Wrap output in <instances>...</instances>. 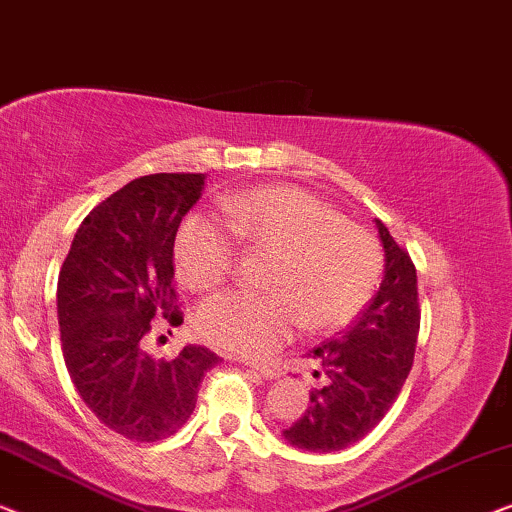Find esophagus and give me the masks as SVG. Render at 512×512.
Masks as SVG:
<instances>
[{
    "label": "esophagus",
    "instance_id": "esophagus-1",
    "mask_svg": "<svg viewBox=\"0 0 512 512\" xmlns=\"http://www.w3.org/2000/svg\"><path fill=\"white\" fill-rule=\"evenodd\" d=\"M250 369H255L259 376L262 378H266V380H273V378H278L280 376V369H276V366H266V364H250V362H246Z\"/></svg>",
    "mask_w": 512,
    "mask_h": 512
}]
</instances>
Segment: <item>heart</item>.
<instances>
[{
  "label": "heart",
  "mask_w": 512,
  "mask_h": 512,
  "mask_svg": "<svg viewBox=\"0 0 512 512\" xmlns=\"http://www.w3.org/2000/svg\"><path fill=\"white\" fill-rule=\"evenodd\" d=\"M227 230L206 215H187L176 232V276L194 292L213 290L234 271L236 243L273 255L271 292H222L199 306L194 329L215 348L264 357L304 322L338 329L362 311L383 273V253L366 229L311 192L290 185L257 187L225 199Z\"/></svg>",
  "instance_id": "b5f03b06"
}]
</instances>
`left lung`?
Instances as JSON below:
<instances>
[{
  "mask_svg": "<svg viewBox=\"0 0 512 512\" xmlns=\"http://www.w3.org/2000/svg\"><path fill=\"white\" fill-rule=\"evenodd\" d=\"M376 229L385 250L383 283L355 325L311 352L325 387L311 392L306 413L283 431L294 448L334 452L357 443L387 415L413 366L420 331L415 264L383 222L376 220Z\"/></svg>",
  "mask_w": 512,
  "mask_h": 512,
  "instance_id": "obj_1",
  "label": "left lung"
}]
</instances>
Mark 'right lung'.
I'll list each match as a JSON object with an SVG mask.
<instances>
[{
	"label": "right lung",
	"mask_w": 512,
	"mask_h": 512,
	"mask_svg": "<svg viewBox=\"0 0 512 512\" xmlns=\"http://www.w3.org/2000/svg\"><path fill=\"white\" fill-rule=\"evenodd\" d=\"M204 181V174H150L120 187L78 227L57 280L69 376L97 420L129 441L176 434L204 373L220 362L201 345L171 359L146 350L157 322H183L174 306V241Z\"/></svg>",
	"instance_id": "1"
}]
</instances>
